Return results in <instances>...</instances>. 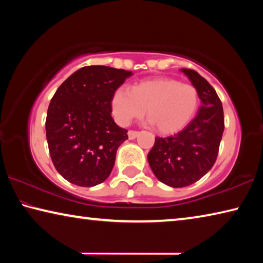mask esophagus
Instances as JSON below:
<instances>
[{"mask_svg":"<svg viewBox=\"0 0 263 263\" xmlns=\"http://www.w3.org/2000/svg\"><path fill=\"white\" fill-rule=\"evenodd\" d=\"M127 136H128V139H136V138L139 136V132L138 131H128L127 132Z\"/></svg>","mask_w":263,"mask_h":263,"instance_id":"obj_1","label":"esophagus"}]
</instances>
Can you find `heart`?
Listing matches in <instances>:
<instances>
[{
  "label": "heart",
  "instance_id": "heart-1",
  "mask_svg": "<svg viewBox=\"0 0 263 263\" xmlns=\"http://www.w3.org/2000/svg\"><path fill=\"white\" fill-rule=\"evenodd\" d=\"M199 95L195 86L179 80L160 77L133 84L132 89L119 87L111 97V111L116 122L128 125L145 112L154 128L172 135L184 128L195 117Z\"/></svg>",
  "mask_w": 263,
  "mask_h": 263
}]
</instances>
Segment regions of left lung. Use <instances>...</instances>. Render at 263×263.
Here are the masks:
<instances>
[{"label": "left lung", "mask_w": 263, "mask_h": 263, "mask_svg": "<svg viewBox=\"0 0 263 263\" xmlns=\"http://www.w3.org/2000/svg\"><path fill=\"white\" fill-rule=\"evenodd\" d=\"M198 90L202 105L196 117L181 132L167 138L155 137L147 155L157 179L172 188L197 182L216 162L224 132V111L217 92L196 70L182 68Z\"/></svg>", "instance_id": "left-lung-1"}]
</instances>
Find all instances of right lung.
I'll return each instance as SVG.
<instances>
[{
  "label": "right lung",
  "instance_id": "right-lung-1",
  "mask_svg": "<svg viewBox=\"0 0 263 263\" xmlns=\"http://www.w3.org/2000/svg\"><path fill=\"white\" fill-rule=\"evenodd\" d=\"M132 72L86 66L57 89L48 105L46 138L58 173L73 184L94 186L108 179L127 130L111 117L114 91Z\"/></svg>",
  "mask_w": 263,
  "mask_h": 263
}]
</instances>
